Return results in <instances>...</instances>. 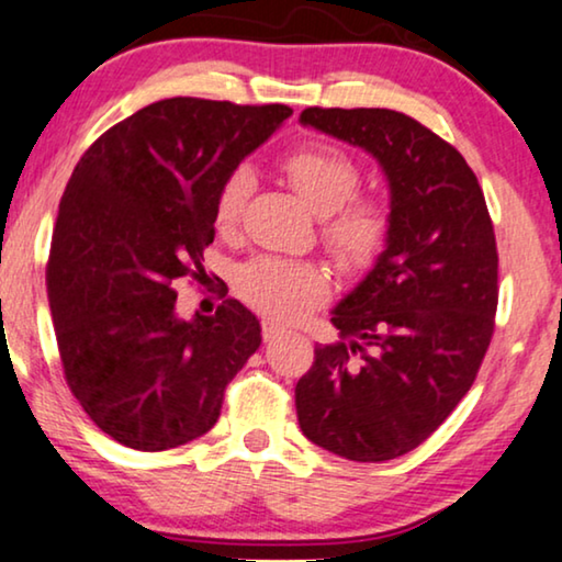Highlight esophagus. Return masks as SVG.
<instances>
[{
    "label": "esophagus",
    "instance_id": "34e87169",
    "mask_svg": "<svg viewBox=\"0 0 562 562\" xmlns=\"http://www.w3.org/2000/svg\"><path fill=\"white\" fill-rule=\"evenodd\" d=\"M260 329H263V340H273V337H279L283 333V327L276 325L273 319L260 322Z\"/></svg>",
    "mask_w": 562,
    "mask_h": 562
}]
</instances>
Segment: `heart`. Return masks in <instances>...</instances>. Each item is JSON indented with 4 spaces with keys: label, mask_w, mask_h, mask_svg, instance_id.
Instances as JSON below:
<instances>
[{
    "label": "heart",
    "mask_w": 562,
    "mask_h": 562,
    "mask_svg": "<svg viewBox=\"0 0 562 562\" xmlns=\"http://www.w3.org/2000/svg\"><path fill=\"white\" fill-rule=\"evenodd\" d=\"M291 189L312 212L322 214V243L345 271H366L386 248L391 210L373 194H356L360 168L348 153L329 145H306L283 158ZM256 173L237 166L222 179L214 199V229L233 240L243 225ZM235 291L266 317L291 322L317 306L327 294V273L314 263L260 256L235 276Z\"/></svg>",
    "instance_id": "obj_1"
}]
</instances>
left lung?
I'll list each match as a JSON object with an SVG mask.
<instances>
[{
  "instance_id": "8db88e82",
  "label": "left lung",
  "mask_w": 562,
  "mask_h": 562,
  "mask_svg": "<svg viewBox=\"0 0 562 562\" xmlns=\"http://www.w3.org/2000/svg\"><path fill=\"white\" fill-rule=\"evenodd\" d=\"M299 120L368 150L389 179L386 250L335 306L340 342L317 345L296 383L306 440L381 463L419 448L479 375L498 304L494 225L471 166L422 122L363 106Z\"/></svg>"
}]
</instances>
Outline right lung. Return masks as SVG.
I'll list each match as a JSON object with an SVG mask.
<instances>
[{
	"label": "right lung",
	"mask_w": 562,
	"mask_h": 562,
	"mask_svg": "<svg viewBox=\"0 0 562 562\" xmlns=\"http://www.w3.org/2000/svg\"><path fill=\"white\" fill-rule=\"evenodd\" d=\"M289 114L160 99L97 137L66 183L45 268L60 363L89 419L125 448L210 432L258 350L256 314L237 299L212 317H176V281L204 279L222 179Z\"/></svg>",
	"instance_id": "add662e5"
}]
</instances>
